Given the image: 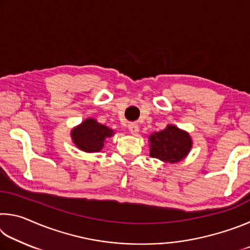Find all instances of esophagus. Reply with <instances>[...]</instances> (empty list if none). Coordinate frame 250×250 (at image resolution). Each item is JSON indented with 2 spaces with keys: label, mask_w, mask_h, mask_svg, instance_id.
<instances>
[{
  "label": "esophagus",
  "mask_w": 250,
  "mask_h": 250,
  "mask_svg": "<svg viewBox=\"0 0 250 250\" xmlns=\"http://www.w3.org/2000/svg\"><path fill=\"white\" fill-rule=\"evenodd\" d=\"M128 129L132 134H137L139 132V125L135 122H131V124L128 125Z\"/></svg>",
  "instance_id": "obj_1"
}]
</instances>
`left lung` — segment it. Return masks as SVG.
Masks as SVG:
<instances>
[{
    "instance_id": "8db88e82",
    "label": "left lung",
    "mask_w": 250,
    "mask_h": 250,
    "mask_svg": "<svg viewBox=\"0 0 250 250\" xmlns=\"http://www.w3.org/2000/svg\"><path fill=\"white\" fill-rule=\"evenodd\" d=\"M150 155L164 162H179L184 159L192 147V140L188 133L167 125L160 132L150 137Z\"/></svg>"
}]
</instances>
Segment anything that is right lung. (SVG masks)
<instances>
[{
    "mask_svg": "<svg viewBox=\"0 0 250 250\" xmlns=\"http://www.w3.org/2000/svg\"><path fill=\"white\" fill-rule=\"evenodd\" d=\"M113 131L95 119H87L75 128L71 137L75 145L84 152H99L104 147L105 138H110Z\"/></svg>",
    "mask_w": 250,
    "mask_h": 250,
    "instance_id": "obj_1",
    "label": "right lung"
}]
</instances>
